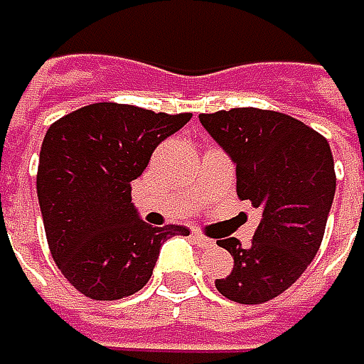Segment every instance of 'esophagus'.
Segmentation results:
<instances>
[{"label":"esophagus","mask_w":364,"mask_h":364,"mask_svg":"<svg viewBox=\"0 0 364 364\" xmlns=\"http://www.w3.org/2000/svg\"><path fill=\"white\" fill-rule=\"evenodd\" d=\"M192 237H194V242H196V245H198V247H210V245L215 244L210 237L203 235V233H198V231H194V233H192Z\"/></svg>","instance_id":"1"}]
</instances>
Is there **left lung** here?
Listing matches in <instances>:
<instances>
[{"label":"left lung","instance_id":"8db88e82","mask_svg":"<svg viewBox=\"0 0 364 364\" xmlns=\"http://www.w3.org/2000/svg\"><path fill=\"white\" fill-rule=\"evenodd\" d=\"M235 164L237 196L262 210L252 245L217 240L233 270L217 291L244 305L284 293L316 258L336 192L330 143L301 120L274 110L231 108L198 117Z\"/></svg>","mask_w":364,"mask_h":364}]
</instances>
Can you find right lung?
<instances>
[{
	"instance_id": "obj_1",
	"label": "right lung",
	"mask_w": 364,
	"mask_h": 364,
	"mask_svg": "<svg viewBox=\"0 0 364 364\" xmlns=\"http://www.w3.org/2000/svg\"><path fill=\"white\" fill-rule=\"evenodd\" d=\"M191 119V112L98 102L48 127L36 173L46 242L65 279L85 297L117 301L141 291L161 244L191 233L182 225L151 228L131 203V182L155 147Z\"/></svg>"
}]
</instances>
